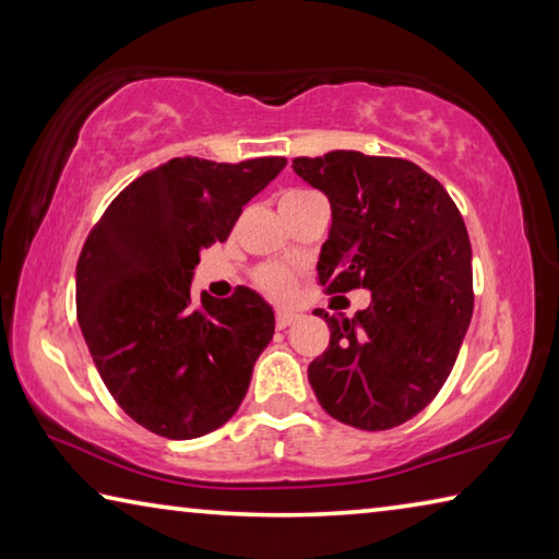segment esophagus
<instances>
[{
	"mask_svg": "<svg viewBox=\"0 0 559 559\" xmlns=\"http://www.w3.org/2000/svg\"><path fill=\"white\" fill-rule=\"evenodd\" d=\"M293 323H296V313H288V310H276V325H278V330H286Z\"/></svg>",
	"mask_w": 559,
	"mask_h": 559,
	"instance_id": "esophagus-1",
	"label": "esophagus"
}]
</instances>
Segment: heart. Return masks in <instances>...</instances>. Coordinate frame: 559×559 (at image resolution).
<instances>
[{
  "mask_svg": "<svg viewBox=\"0 0 559 559\" xmlns=\"http://www.w3.org/2000/svg\"><path fill=\"white\" fill-rule=\"evenodd\" d=\"M313 192H306V189H290V192L283 194L281 202H290V200H302V197H308ZM257 283L259 286L271 293V296L276 298H286L293 293V286H296V278H293V273L286 266H278V263H269V266L259 269L257 273Z\"/></svg>",
  "mask_w": 559,
  "mask_h": 559,
  "instance_id": "obj_1",
  "label": "heart"
}]
</instances>
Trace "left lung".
<instances>
[{
    "label": "left lung",
    "mask_w": 559,
    "mask_h": 559,
    "mask_svg": "<svg viewBox=\"0 0 559 559\" xmlns=\"http://www.w3.org/2000/svg\"><path fill=\"white\" fill-rule=\"evenodd\" d=\"M330 202L318 257L328 293L367 288L372 302L330 318V345L308 382L333 419L384 431L419 414L447 382L473 316L471 241L437 179L400 157L333 150L293 159Z\"/></svg>",
    "instance_id": "1"
}]
</instances>
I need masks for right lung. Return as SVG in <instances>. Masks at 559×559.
Instances as JSON below:
<instances>
[{
    "label": "right lung",
    "mask_w": 559,
    "mask_h": 559,
    "mask_svg": "<svg viewBox=\"0 0 559 559\" xmlns=\"http://www.w3.org/2000/svg\"><path fill=\"white\" fill-rule=\"evenodd\" d=\"M283 167L286 157H175L122 189L83 243V340L112 400L157 437H204L243 402L276 316L246 286L231 298H194L192 278L206 246L229 239Z\"/></svg>",
    "instance_id": "add662e5"
}]
</instances>
